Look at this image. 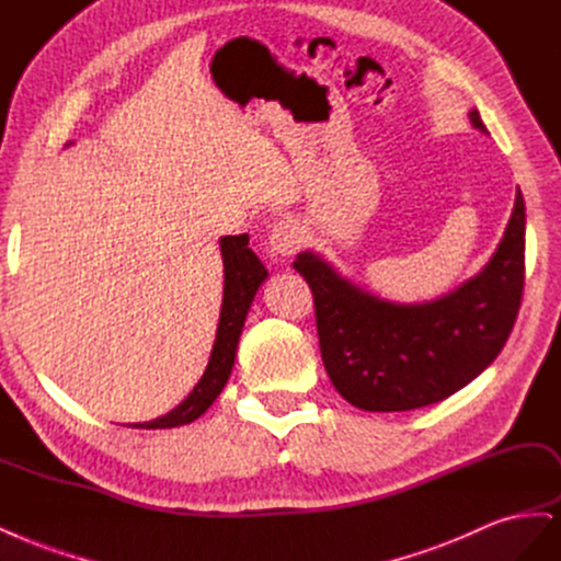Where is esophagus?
Segmentation results:
<instances>
[{"label": "esophagus", "mask_w": 561, "mask_h": 561, "mask_svg": "<svg viewBox=\"0 0 561 561\" xmlns=\"http://www.w3.org/2000/svg\"><path fill=\"white\" fill-rule=\"evenodd\" d=\"M302 244V232L300 226L291 219L279 221L273 232H270V249L279 256H294Z\"/></svg>", "instance_id": "esophagus-1"}]
</instances>
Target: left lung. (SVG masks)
<instances>
[{
  "label": "left lung",
  "mask_w": 561,
  "mask_h": 561,
  "mask_svg": "<svg viewBox=\"0 0 561 561\" xmlns=\"http://www.w3.org/2000/svg\"><path fill=\"white\" fill-rule=\"evenodd\" d=\"M473 128L486 133L480 114ZM524 197L492 261L455 294L393 305L354 286L312 251L294 267L310 284L323 366L337 393L368 412L438 403L476 379L503 350L524 291Z\"/></svg>",
  "instance_id": "obj_1"
}]
</instances>
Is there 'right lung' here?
<instances>
[{"label":"right lung","instance_id":"right-lung-1","mask_svg":"<svg viewBox=\"0 0 561 561\" xmlns=\"http://www.w3.org/2000/svg\"><path fill=\"white\" fill-rule=\"evenodd\" d=\"M249 234H228L221 238V256H224V305L219 317V329H216L214 350L209 364L201 377V382L188 393L184 403H179L165 417H158L149 424H135V428H172L191 424L193 420L207 412V408L216 401V396L226 387L232 364L234 350L244 327L249 305L254 300L259 286L265 282L267 270L259 261V256L249 247Z\"/></svg>","mask_w":561,"mask_h":561}]
</instances>
